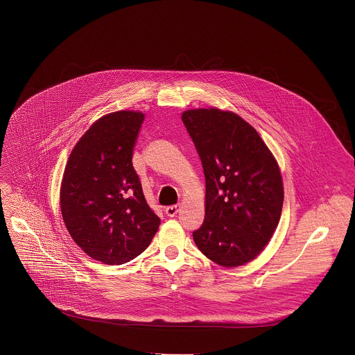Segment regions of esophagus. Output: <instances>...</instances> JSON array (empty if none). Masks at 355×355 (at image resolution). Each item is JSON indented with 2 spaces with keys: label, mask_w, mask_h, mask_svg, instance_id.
<instances>
[{
  "label": "esophagus",
  "mask_w": 355,
  "mask_h": 355,
  "mask_svg": "<svg viewBox=\"0 0 355 355\" xmlns=\"http://www.w3.org/2000/svg\"><path fill=\"white\" fill-rule=\"evenodd\" d=\"M179 207H180V205H171V206H166V207H165L166 216H169V217L176 216V213L179 211Z\"/></svg>",
  "instance_id": "34e87169"
}]
</instances>
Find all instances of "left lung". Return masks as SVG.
Listing matches in <instances>:
<instances>
[{
    "instance_id": "8db88e82",
    "label": "left lung",
    "mask_w": 355,
    "mask_h": 355,
    "mask_svg": "<svg viewBox=\"0 0 355 355\" xmlns=\"http://www.w3.org/2000/svg\"><path fill=\"white\" fill-rule=\"evenodd\" d=\"M182 120L206 182L205 220L194 242L218 265H245L279 224L284 200L279 165L258 132L232 112L194 109Z\"/></svg>"
}]
</instances>
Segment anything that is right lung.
Here are the masks:
<instances>
[{
	"label": "right lung",
	"mask_w": 355,
	"mask_h": 355,
	"mask_svg": "<svg viewBox=\"0 0 355 355\" xmlns=\"http://www.w3.org/2000/svg\"><path fill=\"white\" fill-rule=\"evenodd\" d=\"M142 123L141 112L103 116L76 144L64 171L60 200L65 227L85 253L107 265L145 252L159 225L132 165Z\"/></svg>",
	"instance_id": "obj_1"
}]
</instances>
